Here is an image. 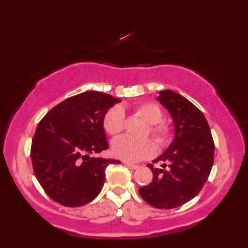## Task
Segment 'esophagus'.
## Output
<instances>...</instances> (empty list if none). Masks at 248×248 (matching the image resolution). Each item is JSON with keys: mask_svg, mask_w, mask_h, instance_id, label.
<instances>
[{"mask_svg": "<svg viewBox=\"0 0 248 248\" xmlns=\"http://www.w3.org/2000/svg\"><path fill=\"white\" fill-rule=\"evenodd\" d=\"M125 165H127L128 167H130V169H132V170H137V169H139V165H136V164H132V163H129V162H124Z\"/></svg>", "mask_w": 248, "mask_h": 248, "instance_id": "obj_1", "label": "esophagus"}]
</instances>
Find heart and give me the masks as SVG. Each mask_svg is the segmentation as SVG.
Listing matches in <instances>:
<instances>
[{"mask_svg":"<svg viewBox=\"0 0 248 248\" xmlns=\"http://www.w3.org/2000/svg\"><path fill=\"white\" fill-rule=\"evenodd\" d=\"M137 111L151 125L150 131L157 143L165 146L171 141V130L169 124L162 123L163 111L158 105L143 103L137 107ZM124 125V110L123 107L115 106L109 109L104 119L106 132L115 136L123 131ZM111 151L115 156L127 162H138L149 158L155 153V145L151 140H137L130 137H120L114 140Z\"/></svg>","mask_w":248,"mask_h":248,"instance_id":"b5f03b06","label":"heart"}]
</instances>
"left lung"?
<instances>
[{
	"label": "left lung",
	"instance_id": "left-lung-1",
	"mask_svg": "<svg viewBox=\"0 0 248 248\" xmlns=\"http://www.w3.org/2000/svg\"><path fill=\"white\" fill-rule=\"evenodd\" d=\"M157 100L173 119L175 136L165 152L154 159L162 169L148 164L153 179L139 189L146 202L157 209H173L199 194L211 171L215 143L202 112L174 91L158 92Z\"/></svg>",
	"mask_w": 248,
	"mask_h": 248
}]
</instances>
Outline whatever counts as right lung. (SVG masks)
Masks as SVG:
<instances>
[{
	"label": "right lung",
	"mask_w": 248,
	"mask_h": 248,
	"mask_svg": "<svg viewBox=\"0 0 248 248\" xmlns=\"http://www.w3.org/2000/svg\"><path fill=\"white\" fill-rule=\"evenodd\" d=\"M120 102L102 92H84L58 104L37 125L33 173L56 202L72 208L91 202L104 186L106 167L120 163L92 156L108 149L104 119Z\"/></svg>",
	"instance_id": "add662e5"
}]
</instances>
